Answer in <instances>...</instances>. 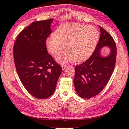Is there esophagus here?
<instances>
[{
    "instance_id": "34e87169",
    "label": "esophagus",
    "mask_w": 129,
    "mask_h": 129,
    "mask_svg": "<svg viewBox=\"0 0 129 129\" xmlns=\"http://www.w3.org/2000/svg\"><path fill=\"white\" fill-rule=\"evenodd\" d=\"M66 67H67L66 65H62V70H64L66 69Z\"/></svg>"
}]
</instances>
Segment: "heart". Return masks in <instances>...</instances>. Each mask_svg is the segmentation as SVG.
<instances>
[{
  "label": "heart",
  "mask_w": 129,
  "mask_h": 129,
  "mask_svg": "<svg viewBox=\"0 0 129 129\" xmlns=\"http://www.w3.org/2000/svg\"><path fill=\"white\" fill-rule=\"evenodd\" d=\"M99 39L97 30L92 26L78 23H65L56 29L54 35L45 41L47 50L56 56L59 63H63L74 59L75 62L85 61L91 55Z\"/></svg>",
  "instance_id": "obj_1"
}]
</instances>
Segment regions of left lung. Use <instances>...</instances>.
I'll use <instances>...</instances> for the list:
<instances>
[{"label":"left lung","instance_id":"1","mask_svg":"<svg viewBox=\"0 0 129 129\" xmlns=\"http://www.w3.org/2000/svg\"><path fill=\"white\" fill-rule=\"evenodd\" d=\"M99 27L100 37L94 52L85 62L75 66L74 84L77 94L82 99L93 97L103 90L116 64L117 49L114 39L104 28ZM105 46L111 48V54L102 57L100 49Z\"/></svg>","mask_w":129,"mask_h":129}]
</instances>
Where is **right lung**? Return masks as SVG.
Returning <instances> with one entry per match:
<instances>
[{
  "label": "right lung",
  "instance_id": "add662e5",
  "mask_svg": "<svg viewBox=\"0 0 129 129\" xmlns=\"http://www.w3.org/2000/svg\"><path fill=\"white\" fill-rule=\"evenodd\" d=\"M53 19L34 22L22 30L13 47L17 73L26 90L38 99H47L55 90L62 67L48 54L45 41Z\"/></svg>",
  "mask_w": 129,
  "mask_h": 129
}]
</instances>
